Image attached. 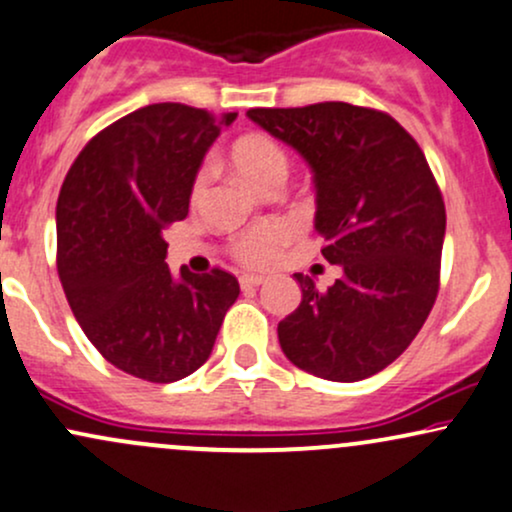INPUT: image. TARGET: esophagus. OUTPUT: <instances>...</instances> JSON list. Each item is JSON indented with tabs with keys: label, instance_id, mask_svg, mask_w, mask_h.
Instances as JSON below:
<instances>
[{
	"label": "esophagus",
	"instance_id": "esophagus-1",
	"mask_svg": "<svg viewBox=\"0 0 512 512\" xmlns=\"http://www.w3.org/2000/svg\"><path fill=\"white\" fill-rule=\"evenodd\" d=\"M264 284V276H257V274H243L240 276V286L243 289H255V286Z\"/></svg>",
	"mask_w": 512,
	"mask_h": 512
}]
</instances>
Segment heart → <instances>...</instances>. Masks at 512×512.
Returning <instances> with one entry per match:
<instances>
[{"label":"heart","mask_w":512,"mask_h":512,"mask_svg":"<svg viewBox=\"0 0 512 512\" xmlns=\"http://www.w3.org/2000/svg\"><path fill=\"white\" fill-rule=\"evenodd\" d=\"M231 163L233 168L243 175L250 185L257 190H267L272 185H284L286 175H289L291 161L286 149L276 142L274 137L264 132H250L238 137L231 146ZM211 180V168H199L192 182V202H199L207 195V187ZM296 236V228L286 221L260 223V226L250 228V231L240 233L233 240V255L248 267H267L276 260L281 245H286Z\"/></svg>","instance_id":"b5f03b06"}]
</instances>
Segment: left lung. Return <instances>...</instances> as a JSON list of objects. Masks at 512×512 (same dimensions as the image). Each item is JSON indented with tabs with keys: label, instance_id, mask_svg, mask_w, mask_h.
<instances>
[{
	"label": "left lung",
	"instance_id": "obj_1",
	"mask_svg": "<svg viewBox=\"0 0 512 512\" xmlns=\"http://www.w3.org/2000/svg\"><path fill=\"white\" fill-rule=\"evenodd\" d=\"M248 117L313 170L322 255L342 267L327 291L293 274L303 298L279 322L281 351L317 378H370L402 356L438 296L445 204L424 151L395 117L351 103Z\"/></svg>",
	"mask_w": 512,
	"mask_h": 512
}]
</instances>
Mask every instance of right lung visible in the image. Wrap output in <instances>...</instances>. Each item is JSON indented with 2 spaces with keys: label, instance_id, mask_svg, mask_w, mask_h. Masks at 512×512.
<instances>
[{
  "label": "right lung",
  "instance_id": "right-lung-1",
  "mask_svg": "<svg viewBox=\"0 0 512 512\" xmlns=\"http://www.w3.org/2000/svg\"><path fill=\"white\" fill-rule=\"evenodd\" d=\"M238 113L154 103L98 132L57 199V272L69 308L105 361L175 383L207 361L240 286L211 269L175 279L166 231L190 211L202 158Z\"/></svg>",
  "mask_w": 512,
  "mask_h": 512
}]
</instances>
